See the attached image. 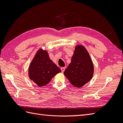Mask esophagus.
I'll return each instance as SVG.
<instances>
[{
	"label": "esophagus",
	"mask_w": 123,
	"mask_h": 123,
	"mask_svg": "<svg viewBox=\"0 0 123 123\" xmlns=\"http://www.w3.org/2000/svg\"><path fill=\"white\" fill-rule=\"evenodd\" d=\"M61 70H62V72H64L65 71V67H62V68H61Z\"/></svg>",
	"instance_id": "obj_1"
}]
</instances>
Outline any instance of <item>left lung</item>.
<instances>
[{
  "mask_svg": "<svg viewBox=\"0 0 123 123\" xmlns=\"http://www.w3.org/2000/svg\"><path fill=\"white\" fill-rule=\"evenodd\" d=\"M93 72V65L88 51L84 46H77L64 75L74 86L80 88L91 80Z\"/></svg>",
  "mask_w": 123,
  "mask_h": 123,
  "instance_id": "8db88e82",
  "label": "left lung"
}]
</instances>
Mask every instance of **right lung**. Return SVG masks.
I'll return each mask as SVG.
<instances>
[{
    "label": "right lung",
    "instance_id": "obj_1",
    "mask_svg": "<svg viewBox=\"0 0 123 123\" xmlns=\"http://www.w3.org/2000/svg\"><path fill=\"white\" fill-rule=\"evenodd\" d=\"M62 71L49 58L46 51L39 50L29 66V76L39 87L45 86Z\"/></svg>",
    "mask_w": 123,
    "mask_h": 123
}]
</instances>
